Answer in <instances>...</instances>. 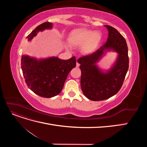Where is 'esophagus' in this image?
Here are the masks:
<instances>
[{"mask_svg": "<svg viewBox=\"0 0 147 147\" xmlns=\"http://www.w3.org/2000/svg\"><path fill=\"white\" fill-rule=\"evenodd\" d=\"M76 66L77 67H78L80 66V64L78 63V62H77V64H76Z\"/></svg>", "mask_w": 147, "mask_h": 147, "instance_id": "esophagus-1", "label": "esophagus"}]
</instances>
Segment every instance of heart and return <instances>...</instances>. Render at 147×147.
Masks as SVG:
<instances>
[{"instance_id": "1", "label": "heart", "mask_w": 147, "mask_h": 147, "mask_svg": "<svg viewBox=\"0 0 147 147\" xmlns=\"http://www.w3.org/2000/svg\"><path fill=\"white\" fill-rule=\"evenodd\" d=\"M101 39L99 32L88 30H76L70 34L69 41L74 47H82L84 53H90L98 45Z\"/></svg>"}]
</instances>
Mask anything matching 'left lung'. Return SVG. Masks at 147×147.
<instances>
[{
    "label": "left lung",
    "mask_w": 147,
    "mask_h": 147,
    "mask_svg": "<svg viewBox=\"0 0 147 147\" xmlns=\"http://www.w3.org/2000/svg\"><path fill=\"white\" fill-rule=\"evenodd\" d=\"M109 30L107 40L91 54L78 59L80 64L81 87L87 98L94 101L107 99L121 89L129 68L128 50L126 40L112 26L106 25ZM116 51L119 55L116 64L108 73H103L95 63L105 49Z\"/></svg>",
    "instance_id": "obj_1"
}]
</instances>
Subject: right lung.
Masks as SVG:
<instances>
[{
    "label": "right lung",
    "mask_w": 147,
    "mask_h": 147,
    "mask_svg": "<svg viewBox=\"0 0 147 147\" xmlns=\"http://www.w3.org/2000/svg\"><path fill=\"white\" fill-rule=\"evenodd\" d=\"M52 25L49 22L40 24L27 38L30 40L39 31L51 29ZM75 66V56L68 60L57 57L39 61L28 56L21 57V69L27 86L36 94L47 98L59 94L69 73Z\"/></svg>",
    "instance_id": "right-lung-1"
}]
</instances>
